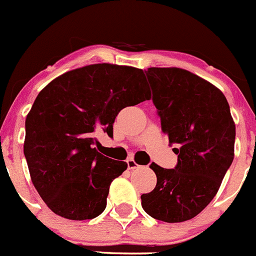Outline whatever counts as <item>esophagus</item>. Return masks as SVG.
Masks as SVG:
<instances>
[{
	"label": "esophagus",
	"instance_id": "obj_1",
	"mask_svg": "<svg viewBox=\"0 0 256 256\" xmlns=\"http://www.w3.org/2000/svg\"><path fill=\"white\" fill-rule=\"evenodd\" d=\"M127 166H128V169H136L139 168V164L136 163V160H134L133 158H129L127 160Z\"/></svg>",
	"mask_w": 256,
	"mask_h": 256
}]
</instances>
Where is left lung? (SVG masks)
<instances>
[{"instance_id": "obj_1", "label": "left lung", "mask_w": 256, "mask_h": 256, "mask_svg": "<svg viewBox=\"0 0 256 256\" xmlns=\"http://www.w3.org/2000/svg\"><path fill=\"white\" fill-rule=\"evenodd\" d=\"M163 133L178 144V164L152 163L156 186L142 194L154 219L182 222L196 216L216 196L234 159L235 123L225 96L204 78L176 67L146 70Z\"/></svg>"}]
</instances>
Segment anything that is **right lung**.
<instances>
[{
  "label": "right lung",
  "instance_id": "add662e5",
  "mask_svg": "<svg viewBox=\"0 0 256 256\" xmlns=\"http://www.w3.org/2000/svg\"><path fill=\"white\" fill-rule=\"evenodd\" d=\"M150 100L144 72L97 63L68 70L38 93L26 118L24 152L30 176L48 208L70 220L93 219L127 163L96 149V133L113 136L120 110Z\"/></svg>",
  "mask_w": 256,
  "mask_h": 256
}]
</instances>
